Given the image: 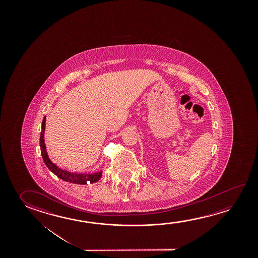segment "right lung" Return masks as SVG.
Masks as SVG:
<instances>
[{"instance_id":"right-lung-1","label":"right lung","mask_w":258,"mask_h":258,"mask_svg":"<svg viewBox=\"0 0 258 258\" xmlns=\"http://www.w3.org/2000/svg\"><path fill=\"white\" fill-rule=\"evenodd\" d=\"M45 122H46V117H44L42 121V131L40 134V139H39V144H40V150H41V156H42L44 163L46 164L47 168L50 170L51 172L55 173L57 177L62 179L66 182H72L76 184H87V182L90 183H93L99 181L102 177V171L98 172L93 174H82V173H69L68 171H63L60 169L56 165H54L50 159L47 156V151H46V147L44 143V131H45Z\"/></svg>"}]
</instances>
